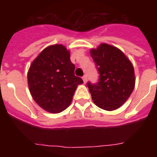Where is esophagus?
Instances as JSON below:
<instances>
[{
  "mask_svg": "<svg viewBox=\"0 0 157 157\" xmlns=\"http://www.w3.org/2000/svg\"><path fill=\"white\" fill-rule=\"evenodd\" d=\"M82 80H83L84 83L86 84V81H87V76H86V75H84L83 77H82Z\"/></svg>",
  "mask_w": 157,
  "mask_h": 157,
  "instance_id": "esophagus-1",
  "label": "esophagus"
}]
</instances>
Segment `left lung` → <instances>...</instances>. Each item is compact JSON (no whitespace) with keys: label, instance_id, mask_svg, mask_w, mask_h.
<instances>
[{"label":"left lung","instance_id":"1","mask_svg":"<svg viewBox=\"0 0 157 157\" xmlns=\"http://www.w3.org/2000/svg\"><path fill=\"white\" fill-rule=\"evenodd\" d=\"M90 55L99 72L98 83H87L94 103L106 111L119 108L135 86L133 64L121 50L106 43L91 49Z\"/></svg>","mask_w":157,"mask_h":157}]
</instances>
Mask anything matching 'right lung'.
<instances>
[{"label":"right lung","instance_id":"add662e5","mask_svg":"<svg viewBox=\"0 0 157 157\" xmlns=\"http://www.w3.org/2000/svg\"><path fill=\"white\" fill-rule=\"evenodd\" d=\"M75 65L64 45L48 46L30 65L28 83L31 95L42 109L59 113L71 104L82 79L75 76Z\"/></svg>","mask_w":157,"mask_h":157}]
</instances>
